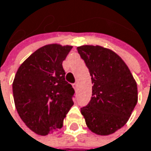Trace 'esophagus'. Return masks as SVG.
Here are the masks:
<instances>
[{"instance_id": "1", "label": "esophagus", "mask_w": 151, "mask_h": 151, "mask_svg": "<svg viewBox=\"0 0 151 151\" xmlns=\"http://www.w3.org/2000/svg\"><path fill=\"white\" fill-rule=\"evenodd\" d=\"M77 85H78V84H77V83H74V84H73V87H74V89H75V90L77 88Z\"/></svg>"}]
</instances>
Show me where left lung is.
Masks as SVG:
<instances>
[{"instance_id": "8db88e82", "label": "left lung", "mask_w": 151, "mask_h": 151, "mask_svg": "<svg viewBox=\"0 0 151 151\" xmlns=\"http://www.w3.org/2000/svg\"><path fill=\"white\" fill-rule=\"evenodd\" d=\"M91 76L92 97L81 108L88 128L99 135H109L128 120L138 100L137 83L124 60L101 45L77 47Z\"/></svg>"}]
</instances>
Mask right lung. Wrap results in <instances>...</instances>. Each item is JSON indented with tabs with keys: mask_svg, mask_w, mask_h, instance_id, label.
<instances>
[{
	"mask_svg": "<svg viewBox=\"0 0 151 151\" xmlns=\"http://www.w3.org/2000/svg\"><path fill=\"white\" fill-rule=\"evenodd\" d=\"M72 45L50 44L38 48L18 68L12 88L15 106L24 124L39 135L63 126L75 93L65 81L62 61Z\"/></svg>",
	"mask_w": 151,
	"mask_h": 151,
	"instance_id": "obj_1",
	"label": "right lung"
}]
</instances>
